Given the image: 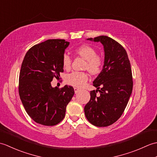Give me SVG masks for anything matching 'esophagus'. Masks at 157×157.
<instances>
[{"mask_svg":"<svg viewBox=\"0 0 157 157\" xmlns=\"http://www.w3.org/2000/svg\"><path fill=\"white\" fill-rule=\"evenodd\" d=\"M79 90L78 88H74V91H75V93H77V92H78Z\"/></svg>","mask_w":157,"mask_h":157,"instance_id":"obj_1","label":"esophagus"}]
</instances>
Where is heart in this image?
Segmentation results:
<instances>
[{
	"mask_svg": "<svg viewBox=\"0 0 157 157\" xmlns=\"http://www.w3.org/2000/svg\"><path fill=\"white\" fill-rule=\"evenodd\" d=\"M75 52L86 61L85 69L93 75H96L101 71L103 60L101 56L97 55L96 51L92 46L84 44L75 49ZM71 60L67 54L63 56V66L67 69L71 66ZM88 80V75L86 72L73 71L66 77V81L69 84L78 88L83 87Z\"/></svg>",
	"mask_w": 157,
	"mask_h": 157,
	"instance_id": "obj_1",
	"label": "heart"
}]
</instances>
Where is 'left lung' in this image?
Segmentation results:
<instances>
[{
  "label": "left lung",
  "instance_id": "1",
  "mask_svg": "<svg viewBox=\"0 0 157 157\" xmlns=\"http://www.w3.org/2000/svg\"><path fill=\"white\" fill-rule=\"evenodd\" d=\"M87 40L100 42L103 45L105 61L101 72L93 82L97 90L90 92V99L85 106L84 113L92 125L106 127L120 118L132 94L131 64L125 48L115 40L106 36Z\"/></svg>",
  "mask_w": 157,
  "mask_h": 157
}]
</instances>
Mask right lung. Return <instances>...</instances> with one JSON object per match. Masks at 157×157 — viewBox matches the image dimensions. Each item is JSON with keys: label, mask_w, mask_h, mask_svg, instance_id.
Instances as JSON below:
<instances>
[{"label": "right lung", "mask_w": 157, "mask_h": 157, "mask_svg": "<svg viewBox=\"0 0 157 157\" xmlns=\"http://www.w3.org/2000/svg\"><path fill=\"white\" fill-rule=\"evenodd\" d=\"M69 42L50 39L34 45L25 55L19 78V94L28 115L36 123L52 126L64 119L74 90L52 88V79L63 72V56Z\"/></svg>", "instance_id": "obj_1"}]
</instances>
